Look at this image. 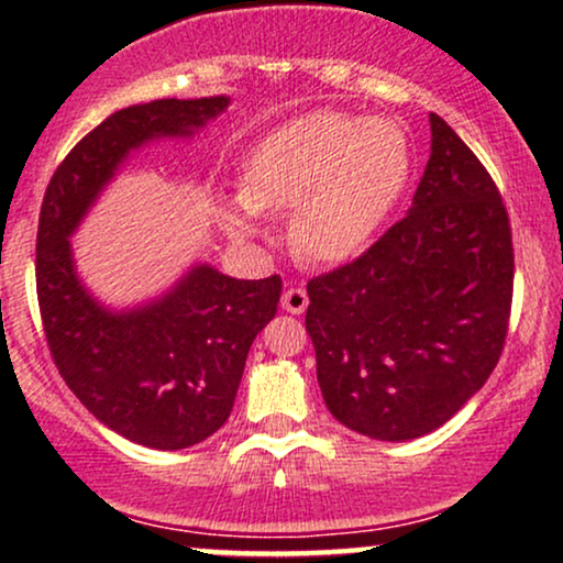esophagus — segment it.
<instances>
[{"label":"esophagus","mask_w":563,"mask_h":563,"mask_svg":"<svg viewBox=\"0 0 563 563\" xmlns=\"http://www.w3.org/2000/svg\"><path fill=\"white\" fill-rule=\"evenodd\" d=\"M307 303H309V296H307V290H303V288L283 290V309H286V312L301 314L303 309H307Z\"/></svg>","instance_id":"34e87169"}]
</instances>
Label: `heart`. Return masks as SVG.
<instances>
[{
  "label": "heart",
  "instance_id": "obj_1",
  "mask_svg": "<svg viewBox=\"0 0 563 563\" xmlns=\"http://www.w3.org/2000/svg\"><path fill=\"white\" fill-rule=\"evenodd\" d=\"M412 156L391 119L312 111L267 134L243 164L241 198L222 209L232 235H264V214L290 219L296 251L346 262L371 243L402 198Z\"/></svg>",
  "mask_w": 563,
  "mask_h": 563
}]
</instances>
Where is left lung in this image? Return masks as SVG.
I'll list each match as a JSON object with an SVG mask.
<instances>
[{"label":"left lung","mask_w":563,"mask_h":563,"mask_svg":"<svg viewBox=\"0 0 563 563\" xmlns=\"http://www.w3.org/2000/svg\"><path fill=\"white\" fill-rule=\"evenodd\" d=\"M431 156L410 214L363 256L307 283V333L328 410L405 442L448 423L495 371L514 301L500 190L431 113Z\"/></svg>","instance_id":"1"}]
</instances>
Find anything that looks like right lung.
Segmentation results:
<instances>
[{"mask_svg":"<svg viewBox=\"0 0 563 563\" xmlns=\"http://www.w3.org/2000/svg\"><path fill=\"white\" fill-rule=\"evenodd\" d=\"M228 106L224 95L169 97L111 113L63 158L38 211L36 296L53 363L97 421L153 450H185L222 429L283 280H235L200 264L164 299L113 314L81 288L68 235L129 151L187 137Z\"/></svg>","mask_w":563,"mask_h":563,"instance_id":"1","label":"right lung"}]
</instances>
